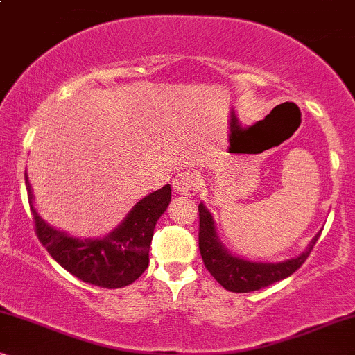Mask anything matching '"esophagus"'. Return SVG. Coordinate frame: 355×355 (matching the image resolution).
<instances>
[{
    "label": "esophagus",
    "mask_w": 355,
    "mask_h": 355,
    "mask_svg": "<svg viewBox=\"0 0 355 355\" xmlns=\"http://www.w3.org/2000/svg\"><path fill=\"white\" fill-rule=\"evenodd\" d=\"M174 192L179 196L193 197L200 191V174L197 171H182L179 173L173 181Z\"/></svg>",
    "instance_id": "esophagus-1"
}]
</instances>
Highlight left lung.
<instances>
[{
  "label": "left lung",
  "instance_id": "obj_1",
  "mask_svg": "<svg viewBox=\"0 0 355 355\" xmlns=\"http://www.w3.org/2000/svg\"><path fill=\"white\" fill-rule=\"evenodd\" d=\"M198 247L203 263L210 275L223 288L231 293H252L261 288L288 278L299 270L312 252L315 242L318 241L320 232L313 237L302 254L295 259H289L278 263H261V261H249L227 252L216 234V225L211 213L203 203H198Z\"/></svg>",
  "mask_w": 355,
  "mask_h": 355
}]
</instances>
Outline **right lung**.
<instances>
[{
	"label": "right lung",
	"instance_id": "1",
	"mask_svg": "<svg viewBox=\"0 0 355 355\" xmlns=\"http://www.w3.org/2000/svg\"><path fill=\"white\" fill-rule=\"evenodd\" d=\"M26 186L38 239L48 254L76 278L100 288L116 289L134 283L147 270L153 230L171 202L169 184L135 203L124 221L101 239H79L51 227L33 207L27 174Z\"/></svg>",
	"mask_w": 355,
	"mask_h": 355
}]
</instances>
